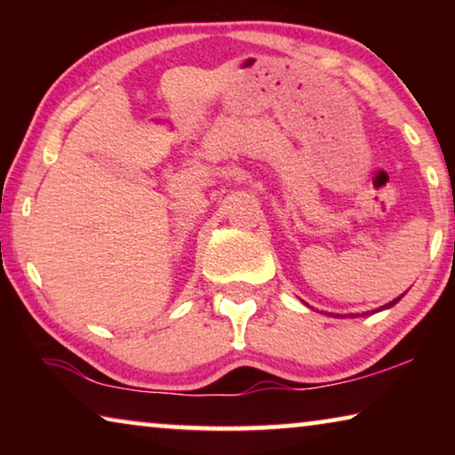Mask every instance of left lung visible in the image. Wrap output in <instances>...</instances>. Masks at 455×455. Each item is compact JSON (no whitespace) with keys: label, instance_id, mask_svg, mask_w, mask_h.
Listing matches in <instances>:
<instances>
[{"label":"left lung","instance_id":"obj_1","mask_svg":"<svg viewBox=\"0 0 455 455\" xmlns=\"http://www.w3.org/2000/svg\"><path fill=\"white\" fill-rule=\"evenodd\" d=\"M403 295H399L397 299H394V301H391V303H387V305H383V307H379V309H377V311H383V309H389V307H394L397 301H399V299H402ZM377 311H371V313H377ZM371 313H363V315H371ZM333 317H335V315H333Z\"/></svg>","mask_w":455,"mask_h":455}]
</instances>
